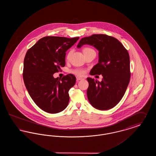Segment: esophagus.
<instances>
[{
    "label": "esophagus",
    "mask_w": 156,
    "mask_h": 156,
    "mask_svg": "<svg viewBox=\"0 0 156 156\" xmlns=\"http://www.w3.org/2000/svg\"><path fill=\"white\" fill-rule=\"evenodd\" d=\"M84 80V78H82V77H79V76H77V77H76V80H77L78 81H80V80Z\"/></svg>",
    "instance_id": "esophagus-1"
}]
</instances>
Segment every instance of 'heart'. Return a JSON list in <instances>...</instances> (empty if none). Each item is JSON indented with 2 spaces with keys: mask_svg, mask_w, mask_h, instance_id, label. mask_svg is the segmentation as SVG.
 Returning a JSON list of instances; mask_svg holds the SVG:
<instances>
[{
  "mask_svg": "<svg viewBox=\"0 0 156 156\" xmlns=\"http://www.w3.org/2000/svg\"><path fill=\"white\" fill-rule=\"evenodd\" d=\"M90 51H95L92 48H89V47H85L83 48V53H85V52H90ZM71 53H72V51H70L69 52H68V54H67V58L68 59L70 57V55H71ZM71 73L74 74L75 75H78V76H82L83 75L85 74V71L83 70V69H73L72 71H71Z\"/></svg>",
  "mask_w": 156,
  "mask_h": 156,
  "instance_id": "heart-1",
  "label": "heart"
}]
</instances>
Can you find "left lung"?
<instances>
[{
	"mask_svg": "<svg viewBox=\"0 0 156 156\" xmlns=\"http://www.w3.org/2000/svg\"><path fill=\"white\" fill-rule=\"evenodd\" d=\"M94 46L99 51L98 63L90 75H102L101 82L87 78V97L91 105L99 110L115 107L123 97L130 78V58L127 50L119 40L106 34H93L82 38L77 45Z\"/></svg>",
	"mask_w": 156,
	"mask_h": 156,
	"instance_id": "1",
	"label": "left lung"
}]
</instances>
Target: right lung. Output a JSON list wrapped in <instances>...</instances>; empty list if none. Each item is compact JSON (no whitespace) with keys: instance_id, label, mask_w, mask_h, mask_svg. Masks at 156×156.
<instances>
[{"instance_id":"1","label":"right lung","mask_w":156,"mask_h":156,"mask_svg":"<svg viewBox=\"0 0 156 156\" xmlns=\"http://www.w3.org/2000/svg\"><path fill=\"white\" fill-rule=\"evenodd\" d=\"M78 39L43 37L26 52L23 73L24 85L35 104L47 113H59L68 106V91L76 78L69 74L61 79L54 78L53 74L65 66L66 52Z\"/></svg>"}]
</instances>
